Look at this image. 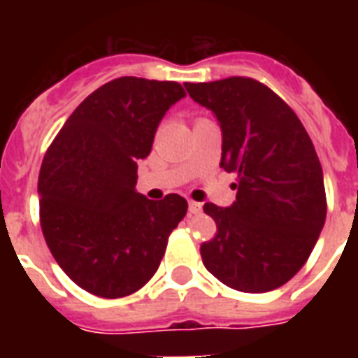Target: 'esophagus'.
<instances>
[{
    "mask_svg": "<svg viewBox=\"0 0 358 358\" xmlns=\"http://www.w3.org/2000/svg\"><path fill=\"white\" fill-rule=\"evenodd\" d=\"M189 212L191 213H201L202 212V204H201V202L189 201Z\"/></svg>",
    "mask_w": 358,
    "mask_h": 358,
    "instance_id": "1",
    "label": "esophagus"
}]
</instances>
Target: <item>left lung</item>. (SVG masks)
Here are the masks:
<instances>
[{"instance_id": "8db88e82", "label": "left lung", "mask_w": 358, "mask_h": 358, "mask_svg": "<svg viewBox=\"0 0 358 358\" xmlns=\"http://www.w3.org/2000/svg\"><path fill=\"white\" fill-rule=\"evenodd\" d=\"M223 131L221 167L236 173L232 206L204 204L217 224L201 245L204 266L229 288L264 294L308 260L325 224L322 163L288 103L250 78L185 83Z\"/></svg>"}]
</instances>
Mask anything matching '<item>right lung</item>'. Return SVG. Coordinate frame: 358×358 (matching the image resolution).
<instances>
[{
    "label": "right lung",
    "instance_id": "1",
    "mask_svg": "<svg viewBox=\"0 0 358 358\" xmlns=\"http://www.w3.org/2000/svg\"><path fill=\"white\" fill-rule=\"evenodd\" d=\"M176 81L124 76L89 94L48 148L41 174V227L61 269L80 288L117 299L159 267L187 201H148L135 189L137 162L152 150Z\"/></svg>",
    "mask_w": 358,
    "mask_h": 358
}]
</instances>
